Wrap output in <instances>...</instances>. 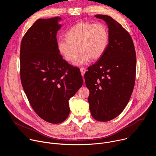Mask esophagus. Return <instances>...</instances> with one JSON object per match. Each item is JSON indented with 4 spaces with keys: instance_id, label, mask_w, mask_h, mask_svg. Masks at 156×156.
Wrapping results in <instances>:
<instances>
[{
    "instance_id": "34e87169",
    "label": "esophagus",
    "mask_w": 156,
    "mask_h": 156,
    "mask_svg": "<svg viewBox=\"0 0 156 156\" xmlns=\"http://www.w3.org/2000/svg\"><path fill=\"white\" fill-rule=\"evenodd\" d=\"M80 72H81V75L83 76L85 72H86V69H85L84 68H81V69H80Z\"/></svg>"
}]
</instances>
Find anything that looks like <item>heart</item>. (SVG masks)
<instances>
[{"label": "heart", "instance_id": "1", "mask_svg": "<svg viewBox=\"0 0 156 156\" xmlns=\"http://www.w3.org/2000/svg\"><path fill=\"white\" fill-rule=\"evenodd\" d=\"M66 37L67 39L58 40V51L68 62L75 61L80 52H82L74 63L76 65H83L91 58L96 60L101 57L109 40L108 29L105 25L84 21L72 27Z\"/></svg>", "mask_w": 156, "mask_h": 156}]
</instances>
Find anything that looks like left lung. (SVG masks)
Listing matches in <instances>:
<instances>
[{"mask_svg": "<svg viewBox=\"0 0 156 156\" xmlns=\"http://www.w3.org/2000/svg\"><path fill=\"white\" fill-rule=\"evenodd\" d=\"M108 29V44L97 62L84 74L90 90L88 102L92 117L107 122L119 115L126 106L134 88L136 52L129 34L112 17L96 15Z\"/></svg>", "mask_w": 156, "mask_h": 156, "instance_id": "1", "label": "left lung"}]
</instances>
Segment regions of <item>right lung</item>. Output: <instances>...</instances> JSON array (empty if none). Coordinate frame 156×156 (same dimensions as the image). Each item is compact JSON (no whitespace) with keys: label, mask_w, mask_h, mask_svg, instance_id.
Here are the masks:
<instances>
[{"label":"right lung","mask_w":156,"mask_h":156,"mask_svg":"<svg viewBox=\"0 0 156 156\" xmlns=\"http://www.w3.org/2000/svg\"><path fill=\"white\" fill-rule=\"evenodd\" d=\"M59 16L38 19L22 39L20 78L35 112L51 123L63 122L70 114L69 99L83 85L79 69L62 58L57 46Z\"/></svg>","instance_id":"add662e5"}]
</instances>
